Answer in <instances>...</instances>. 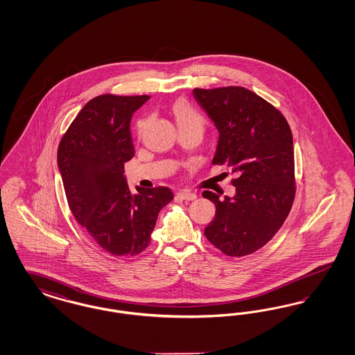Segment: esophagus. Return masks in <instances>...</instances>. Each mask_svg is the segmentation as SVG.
<instances>
[{"label": "esophagus", "mask_w": 355, "mask_h": 355, "mask_svg": "<svg viewBox=\"0 0 355 355\" xmlns=\"http://www.w3.org/2000/svg\"><path fill=\"white\" fill-rule=\"evenodd\" d=\"M177 197L181 198V200H185V201H193V200L197 198V196H196L193 191H190V190H182V191H180V193L177 194Z\"/></svg>", "instance_id": "esophagus-1"}]
</instances>
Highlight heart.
<instances>
[{
	"instance_id": "obj_1",
	"label": "heart",
	"mask_w": 355,
	"mask_h": 355,
	"mask_svg": "<svg viewBox=\"0 0 355 355\" xmlns=\"http://www.w3.org/2000/svg\"><path fill=\"white\" fill-rule=\"evenodd\" d=\"M173 113L174 117L177 119L178 128L181 126H196V128H202V116L189 103V102L177 101L173 106Z\"/></svg>"
}]
</instances>
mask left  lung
<instances>
[{
	"mask_svg": "<svg viewBox=\"0 0 355 355\" xmlns=\"http://www.w3.org/2000/svg\"><path fill=\"white\" fill-rule=\"evenodd\" d=\"M193 96L220 133L213 164L236 174L233 197L203 191L217 207L205 236L230 257L254 253L278 232L294 201L290 126L272 105L241 86L194 89Z\"/></svg>",
	"mask_w": 355,
	"mask_h": 355,
	"instance_id": "left-lung-1",
	"label": "left lung"
}]
</instances>
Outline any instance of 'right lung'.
I'll use <instances>...</instances> for the list:
<instances>
[{"label":"right lung","mask_w":355,"mask_h":355,"mask_svg":"<svg viewBox=\"0 0 355 355\" xmlns=\"http://www.w3.org/2000/svg\"><path fill=\"white\" fill-rule=\"evenodd\" d=\"M149 96L103 94L87 102L62 137L57 162L69 207L106 253L130 257L152 239L158 213L173 200L169 187H135L123 175L135 157L130 121Z\"/></svg>","instance_id":"add662e5"}]
</instances>
